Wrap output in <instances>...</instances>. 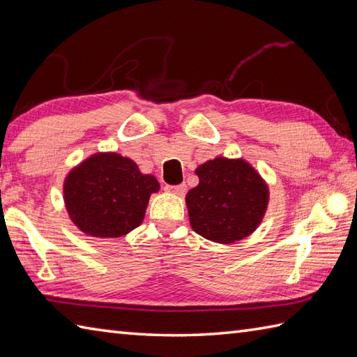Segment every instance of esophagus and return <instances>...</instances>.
Wrapping results in <instances>:
<instances>
[{"mask_svg": "<svg viewBox=\"0 0 357 357\" xmlns=\"http://www.w3.org/2000/svg\"><path fill=\"white\" fill-rule=\"evenodd\" d=\"M165 192L178 195V196H184L187 192V185L185 184H179V185H165Z\"/></svg>", "mask_w": 357, "mask_h": 357, "instance_id": "34e87169", "label": "esophagus"}]
</instances>
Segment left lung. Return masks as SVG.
Returning <instances> with one entry per match:
<instances>
[{"mask_svg":"<svg viewBox=\"0 0 357 357\" xmlns=\"http://www.w3.org/2000/svg\"><path fill=\"white\" fill-rule=\"evenodd\" d=\"M199 184L185 196L192 229L218 244L250 236L267 211L268 185L242 158H215L195 170Z\"/></svg>","mask_w":357,"mask_h":357,"instance_id":"obj_1","label":"left lung"}]
</instances>
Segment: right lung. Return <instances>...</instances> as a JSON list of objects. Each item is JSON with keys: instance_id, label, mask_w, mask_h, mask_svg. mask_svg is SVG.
Listing matches in <instances>:
<instances>
[{"instance_id": "1", "label": "right lung", "mask_w": 357, "mask_h": 357, "mask_svg": "<svg viewBox=\"0 0 357 357\" xmlns=\"http://www.w3.org/2000/svg\"><path fill=\"white\" fill-rule=\"evenodd\" d=\"M159 183L130 158L100 151L64 179V204L72 222L93 238H119L139 227Z\"/></svg>"}]
</instances>
